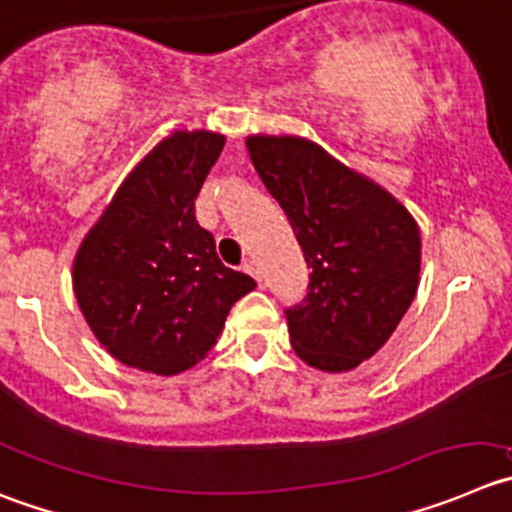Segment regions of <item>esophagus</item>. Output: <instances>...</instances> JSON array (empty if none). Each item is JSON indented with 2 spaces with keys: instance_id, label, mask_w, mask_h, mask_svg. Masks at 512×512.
I'll return each instance as SVG.
<instances>
[{
  "instance_id": "esophagus-1",
  "label": "esophagus",
  "mask_w": 512,
  "mask_h": 512,
  "mask_svg": "<svg viewBox=\"0 0 512 512\" xmlns=\"http://www.w3.org/2000/svg\"><path fill=\"white\" fill-rule=\"evenodd\" d=\"M242 267H245V272H247V275H252V278H255L257 283H260V280H262V275H260V267H257V262H255V260H247L245 265H242Z\"/></svg>"
}]
</instances>
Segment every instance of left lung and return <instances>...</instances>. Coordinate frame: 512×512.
<instances>
[{
	"label": "left lung",
	"mask_w": 512,
	"mask_h": 512,
	"mask_svg": "<svg viewBox=\"0 0 512 512\" xmlns=\"http://www.w3.org/2000/svg\"><path fill=\"white\" fill-rule=\"evenodd\" d=\"M247 151L313 270L303 303L285 310L290 343L313 369H356L389 341L417 295V222L308 138L250 136Z\"/></svg>",
	"instance_id": "obj_1"
}]
</instances>
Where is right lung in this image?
Returning a JSON list of instances; mask_svg holds the SVG:
<instances>
[{
  "mask_svg": "<svg viewBox=\"0 0 512 512\" xmlns=\"http://www.w3.org/2000/svg\"><path fill=\"white\" fill-rule=\"evenodd\" d=\"M224 148L222 133L174 131L118 186L85 234L73 290L90 331L131 369L176 376L199 364L227 313L255 290L219 260L194 199Z\"/></svg>",
  "mask_w": 512,
  "mask_h": 512,
  "instance_id": "add662e5",
  "label": "right lung"
}]
</instances>
